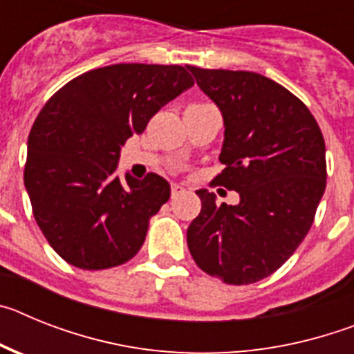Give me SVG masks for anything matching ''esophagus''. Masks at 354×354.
<instances>
[{
    "mask_svg": "<svg viewBox=\"0 0 354 354\" xmlns=\"http://www.w3.org/2000/svg\"><path fill=\"white\" fill-rule=\"evenodd\" d=\"M186 192L183 186H179V184H171V198H177L179 195H183V193Z\"/></svg>",
    "mask_w": 354,
    "mask_h": 354,
    "instance_id": "1",
    "label": "esophagus"
}]
</instances>
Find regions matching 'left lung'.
<instances>
[{"label":"left lung","instance_id":"obj_1","mask_svg":"<svg viewBox=\"0 0 354 354\" xmlns=\"http://www.w3.org/2000/svg\"><path fill=\"white\" fill-rule=\"evenodd\" d=\"M221 109L225 142L216 186L239 193L216 204L200 189L202 211L187 227L200 270L228 286L270 277L296 252L326 187V149L310 109L270 77L187 65Z\"/></svg>","mask_w":354,"mask_h":354}]
</instances>
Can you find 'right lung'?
Segmentation results:
<instances>
[{
    "instance_id": "add662e5",
    "label": "right lung",
    "mask_w": 354,
    "mask_h": 354,
    "mask_svg": "<svg viewBox=\"0 0 354 354\" xmlns=\"http://www.w3.org/2000/svg\"><path fill=\"white\" fill-rule=\"evenodd\" d=\"M193 84L180 65H108L68 81L40 109L24 184L37 225L68 264L108 270L140 252L170 184L156 174L120 183V147Z\"/></svg>"
}]
</instances>
